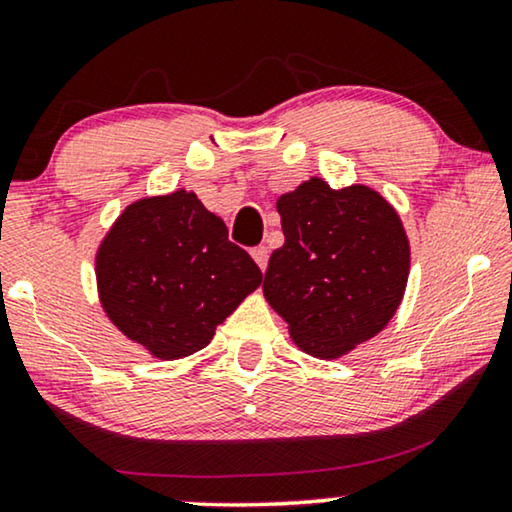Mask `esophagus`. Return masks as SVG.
Instances as JSON below:
<instances>
[{
	"instance_id": "1",
	"label": "esophagus",
	"mask_w": 512,
	"mask_h": 512,
	"mask_svg": "<svg viewBox=\"0 0 512 512\" xmlns=\"http://www.w3.org/2000/svg\"><path fill=\"white\" fill-rule=\"evenodd\" d=\"M253 259L257 262V266L259 269H266V262H269V250H266L264 246H257V248H253Z\"/></svg>"
}]
</instances>
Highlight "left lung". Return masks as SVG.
Masks as SVG:
<instances>
[{"label": "left lung", "mask_w": 512, "mask_h": 512, "mask_svg": "<svg viewBox=\"0 0 512 512\" xmlns=\"http://www.w3.org/2000/svg\"><path fill=\"white\" fill-rule=\"evenodd\" d=\"M285 243L273 250L264 297L292 341L338 359L387 327L403 299L410 246L399 213L366 185L304 181L276 201Z\"/></svg>", "instance_id": "8db88e82"}]
</instances>
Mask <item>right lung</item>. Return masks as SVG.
Wrapping results in <instances>:
<instances>
[{"label":"right lung","mask_w":512,"mask_h":512,"mask_svg":"<svg viewBox=\"0 0 512 512\" xmlns=\"http://www.w3.org/2000/svg\"><path fill=\"white\" fill-rule=\"evenodd\" d=\"M95 266L109 320L157 359L206 348L262 283L253 257L227 239L225 222L187 190L129 204Z\"/></svg>","instance_id":"add662e5"}]
</instances>
